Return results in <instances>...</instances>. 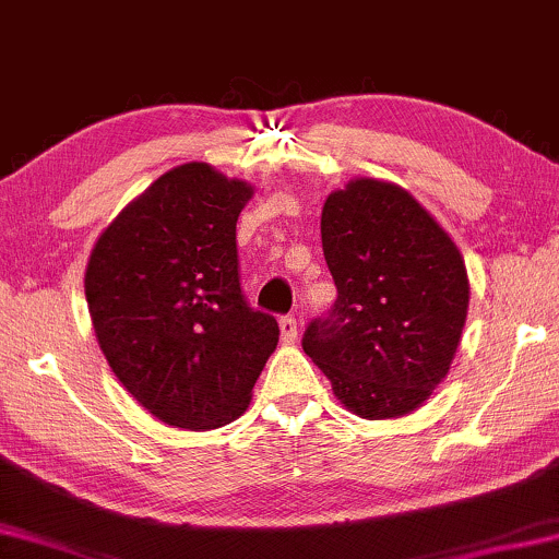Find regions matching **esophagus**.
I'll list each match as a JSON object with an SVG mask.
<instances>
[{"label":"esophagus","mask_w":559,"mask_h":559,"mask_svg":"<svg viewBox=\"0 0 559 559\" xmlns=\"http://www.w3.org/2000/svg\"><path fill=\"white\" fill-rule=\"evenodd\" d=\"M281 340L284 342H294L299 337V322H296V317H281Z\"/></svg>","instance_id":"34e87169"}]
</instances>
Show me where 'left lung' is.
<instances>
[{
    "mask_svg": "<svg viewBox=\"0 0 559 559\" xmlns=\"http://www.w3.org/2000/svg\"><path fill=\"white\" fill-rule=\"evenodd\" d=\"M322 248L337 301L311 319L304 353L362 419L416 412L448 376L465 326L457 245L401 186L355 178L326 197Z\"/></svg>",
    "mask_w": 559,
    "mask_h": 559,
    "instance_id": "obj_1",
    "label": "left lung"
}]
</instances>
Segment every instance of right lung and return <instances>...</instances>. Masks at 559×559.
I'll list each match as a JSON object with an SVG mask.
<instances>
[{"mask_svg":"<svg viewBox=\"0 0 559 559\" xmlns=\"http://www.w3.org/2000/svg\"><path fill=\"white\" fill-rule=\"evenodd\" d=\"M252 186L183 163L111 219L88 258V314L111 373L155 419L217 429L250 404L278 322L240 288L237 217Z\"/></svg>","mask_w":559,"mask_h":559,"instance_id":"add662e5","label":"right lung"}]
</instances>
